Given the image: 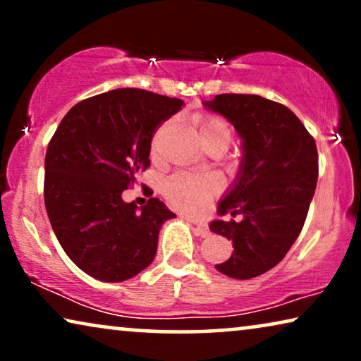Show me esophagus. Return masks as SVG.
Instances as JSON below:
<instances>
[{
  "label": "esophagus",
  "mask_w": 361,
  "mask_h": 361,
  "mask_svg": "<svg viewBox=\"0 0 361 361\" xmlns=\"http://www.w3.org/2000/svg\"><path fill=\"white\" fill-rule=\"evenodd\" d=\"M192 224L195 225V231H197V235L202 236V238H205V236H209V235H210V230L207 228V225H204V224H197V221H192Z\"/></svg>",
  "instance_id": "esophagus-1"
}]
</instances>
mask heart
Segmentation results:
<instances>
[{"label": "heart", "instance_id": "1", "mask_svg": "<svg viewBox=\"0 0 361 361\" xmlns=\"http://www.w3.org/2000/svg\"><path fill=\"white\" fill-rule=\"evenodd\" d=\"M202 142L224 141L226 146L233 137L230 123L215 115L200 116L197 120ZM220 180L214 176H192L177 172L162 182V194L177 210L187 215H202L209 209L210 200L219 195Z\"/></svg>", "mask_w": 361, "mask_h": 361}]
</instances>
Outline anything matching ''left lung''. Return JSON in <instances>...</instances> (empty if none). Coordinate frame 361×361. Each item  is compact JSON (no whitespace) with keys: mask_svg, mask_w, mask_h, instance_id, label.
I'll return each mask as SVG.
<instances>
[{"mask_svg":"<svg viewBox=\"0 0 361 361\" xmlns=\"http://www.w3.org/2000/svg\"><path fill=\"white\" fill-rule=\"evenodd\" d=\"M204 106L233 125L243 147L236 179L219 202L220 216L241 220L210 224L235 250L215 268L228 278H256L284 258L302 230L317 185V147L299 118L268 98L224 93Z\"/></svg>","mask_w":361,"mask_h":361,"instance_id":"left-lung-1","label":"left lung"}]
</instances>
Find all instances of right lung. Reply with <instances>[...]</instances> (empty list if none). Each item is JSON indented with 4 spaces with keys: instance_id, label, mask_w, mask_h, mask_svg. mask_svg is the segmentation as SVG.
Instances as JSON below:
<instances>
[{
    "instance_id": "add662e5",
    "label": "right lung",
    "mask_w": 361,
    "mask_h": 361,
    "mask_svg": "<svg viewBox=\"0 0 361 361\" xmlns=\"http://www.w3.org/2000/svg\"><path fill=\"white\" fill-rule=\"evenodd\" d=\"M184 102L118 88L72 106L46 152L44 202L68 258L92 278L121 283L152 263L159 230L174 214L159 199L123 200L149 167L156 128Z\"/></svg>"
}]
</instances>
